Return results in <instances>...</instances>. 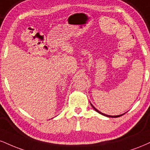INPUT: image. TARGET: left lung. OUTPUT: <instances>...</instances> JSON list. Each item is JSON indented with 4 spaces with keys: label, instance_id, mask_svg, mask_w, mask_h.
<instances>
[{
    "label": "left lung",
    "instance_id": "1",
    "mask_svg": "<svg viewBox=\"0 0 150 150\" xmlns=\"http://www.w3.org/2000/svg\"><path fill=\"white\" fill-rule=\"evenodd\" d=\"M90 104H91V107H92L93 109L95 110L97 112H98L99 114H100V115H103V116H105V117H112V118H115V117H121V116H122V115H124L125 114V113H124V114H122V115H116V116H111V115H105V114H104V113H102L101 112H100L99 110H98L96 109V108L91 103H90Z\"/></svg>",
    "mask_w": 150,
    "mask_h": 150
}]
</instances>
